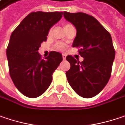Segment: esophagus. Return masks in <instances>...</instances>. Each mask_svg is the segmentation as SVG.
<instances>
[{
    "label": "esophagus",
    "instance_id": "obj_1",
    "mask_svg": "<svg viewBox=\"0 0 125 125\" xmlns=\"http://www.w3.org/2000/svg\"><path fill=\"white\" fill-rule=\"evenodd\" d=\"M62 59L65 60L66 59V55L65 54H62Z\"/></svg>",
    "mask_w": 125,
    "mask_h": 125
}]
</instances>
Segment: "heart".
Here are the masks:
<instances>
[{"label":"heart","instance_id":"b5f03b06","mask_svg":"<svg viewBox=\"0 0 125 125\" xmlns=\"http://www.w3.org/2000/svg\"><path fill=\"white\" fill-rule=\"evenodd\" d=\"M72 27L71 24H65L64 25V29L65 30V29L70 28V27ZM52 31H53V29H51L49 30V31H48V36H51V35ZM55 48H56L58 50H61V51H62V50H65V49L66 45L65 43H58L55 45Z\"/></svg>","mask_w":125,"mask_h":125}]
</instances>
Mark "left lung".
Returning a JSON list of instances; mask_svg holds the SVG:
<instances>
[{"mask_svg":"<svg viewBox=\"0 0 125 125\" xmlns=\"http://www.w3.org/2000/svg\"><path fill=\"white\" fill-rule=\"evenodd\" d=\"M63 15L77 29L72 46L84 58L79 62L72 55L66 60L70 69L67 81L79 96L89 98L99 94L109 81L115 51L110 33L93 16L84 12H64Z\"/></svg>","mask_w":125,"mask_h":125,"instance_id":"obj_1","label":"left lung"}]
</instances>
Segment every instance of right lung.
<instances>
[{"mask_svg": "<svg viewBox=\"0 0 125 125\" xmlns=\"http://www.w3.org/2000/svg\"><path fill=\"white\" fill-rule=\"evenodd\" d=\"M62 12H32L10 36L7 58L10 77L16 88L29 98H36L48 89L53 73L62 61L61 53L50 52L45 60L38 51L47 40L50 29L61 19Z\"/></svg>", "mask_w": 125, "mask_h": 125, "instance_id": "obj_1", "label": "right lung"}]
</instances>
